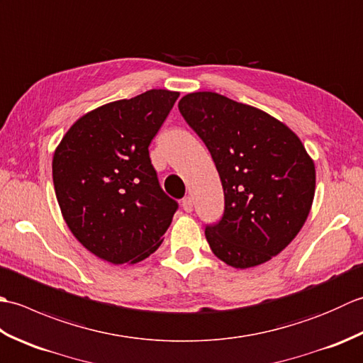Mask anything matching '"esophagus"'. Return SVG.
I'll return each instance as SVG.
<instances>
[{"mask_svg":"<svg viewBox=\"0 0 363 363\" xmlns=\"http://www.w3.org/2000/svg\"><path fill=\"white\" fill-rule=\"evenodd\" d=\"M182 209L186 211V212H191V211H194V199H191L190 196L184 198V199H182Z\"/></svg>","mask_w":363,"mask_h":363,"instance_id":"1","label":"esophagus"}]
</instances>
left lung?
<instances>
[{
  "instance_id": "obj_1",
  "label": "left lung",
  "mask_w": 363,
  "mask_h": 363,
  "mask_svg": "<svg viewBox=\"0 0 363 363\" xmlns=\"http://www.w3.org/2000/svg\"><path fill=\"white\" fill-rule=\"evenodd\" d=\"M179 112L206 143L225 191V213L206 228L212 252L234 268L277 256L298 235L315 195V164L272 115L215 91L181 98Z\"/></svg>"
}]
</instances>
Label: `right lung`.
I'll use <instances>...</instances> for the list:
<instances>
[{"instance_id": "obj_1", "label": "right lung", "mask_w": 363, "mask_h": 363, "mask_svg": "<svg viewBox=\"0 0 363 363\" xmlns=\"http://www.w3.org/2000/svg\"><path fill=\"white\" fill-rule=\"evenodd\" d=\"M179 91L152 89L82 115L52 156L62 217L78 242L113 265L156 251L177 209L160 189L148 146Z\"/></svg>"}]
</instances>
